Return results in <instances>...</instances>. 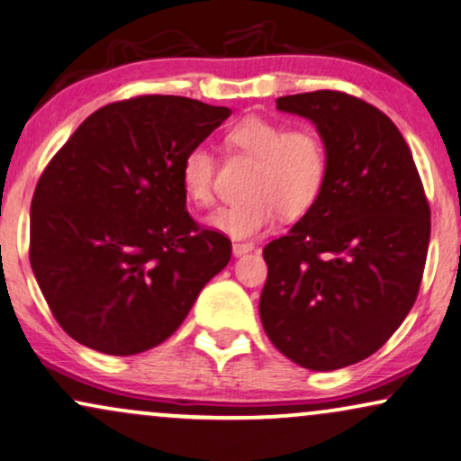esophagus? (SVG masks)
Instances as JSON below:
<instances>
[{
	"mask_svg": "<svg viewBox=\"0 0 461 461\" xmlns=\"http://www.w3.org/2000/svg\"><path fill=\"white\" fill-rule=\"evenodd\" d=\"M255 247L250 242H234L231 244V253H234V258H242V255H247L253 250Z\"/></svg>",
	"mask_w": 461,
	"mask_h": 461,
	"instance_id": "34e87169",
	"label": "esophagus"
}]
</instances>
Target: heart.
<instances>
[{"label": "heart", "mask_w": 461, "mask_h": 461, "mask_svg": "<svg viewBox=\"0 0 461 461\" xmlns=\"http://www.w3.org/2000/svg\"><path fill=\"white\" fill-rule=\"evenodd\" d=\"M231 147L255 159L244 195L247 200L223 206L206 217L214 231L247 240L264 234L276 221L298 219L317 203L328 176V150L311 130H287L264 116H244L227 131ZM212 150L195 144L180 161V183L197 206L214 202Z\"/></svg>", "instance_id": "obj_1"}]
</instances>
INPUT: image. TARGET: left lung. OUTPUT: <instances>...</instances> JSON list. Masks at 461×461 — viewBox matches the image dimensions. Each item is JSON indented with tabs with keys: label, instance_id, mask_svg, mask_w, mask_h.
Listing matches in <instances>:
<instances>
[{
	"label": "left lung",
	"instance_id": "left-lung-1",
	"mask_svg": "<svg viewBox=\"0 0 461 461\" xmlns=\"http://www.w3.org/2000/svg\"><path fill=\"white\" fill-rule=\"evenodd\" d=\"M311 121L328 150L314 206L264 249L259 317L302 368L330 372L370 357L415 304L429 206L409 144L387 114L338 91L278 97Z\"/></svg>",
	"mask_w": 461,
	"mask_h": 461
}]
</instances>
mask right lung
Wrapping results in <instances>:
<instances>
[{"label": "right lung", "instance_id": "add662e5", "mask_svg": "<svg viewBox=\"0 0 461 461\" xmlns=\"http://www.w3.org/2000/svg\"><path fill=\"white\" fill-rule=\"evenodd\" d=\"M231 114L176 95L93 113L52 157L29 214V261L63 330L106 355L161 345L231 242L187 212L180 161Z\"/></svg>", "mask_w": 461, "mask_h": 461}]
</instances>
